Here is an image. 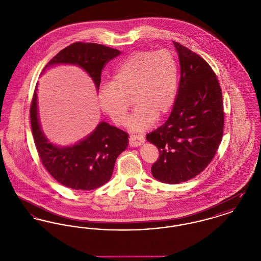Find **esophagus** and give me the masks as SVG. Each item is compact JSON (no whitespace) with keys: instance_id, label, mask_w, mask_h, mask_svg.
Segmentation results:
<instances>
[{"instance_id":"1","label":"esophagus","mask_w":261,"mask_h":261,"mask_svg":"<svg viewBox=\"0 0 261 261\" xmlns=\"http://www.w3.org/2000/svg\"><path fill=\"white\" fill-rule=\"evenodd\" d=\"M145 139L142 135H131L129 138V146L130 147H139L143 145Z\"/></svg>"}]
</instances>
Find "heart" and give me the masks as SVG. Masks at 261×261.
<instances>
[{"label": "heart", "instance_id": "heart-1", "mask_svg": "<svg viewBox=\"0 0 261 261\" xmlns=\"http://www.w3.org/2000/svg\"><path fill=\"white\" fill-rule=\"evenodd\" d=\"M178 91V65L169 50H138L120 62L112 81L99 88V108L117 125L124 124L128 99L133 95L135 110L129 117L132 131L148 130L173 107Z\"/></svg>", "mask_w": 261, "mask_h": 261}]
</instances>
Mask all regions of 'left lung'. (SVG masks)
Listing matches in <instances>:
<instances>
[{
	"instance_id": "8db88e82",
	"label": "left lung",
	"mask_w": 261,
	"mask_h": 261,
	"mask_svg": "<svg viewBox=\"0 0 261 261\" xmlns=\"http://www.w3.org/2000/svg\"><path fill=\"white\" fill-rule=\"evenodd\" d=\"M179 57L180 83L170 116L149 133L147 141L160 151L152 176L166 184L196 177L211 163L223 136L222 91L210 64L174 42Z\"/></svg>"
}]
</instances>
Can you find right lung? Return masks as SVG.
Listing matches in <instances>:
<instances>
[{
    "mask_svg": "<svg viewBox=\"0 0 261 261\" xmlns=\"http://www.w3.org/2000/svg\"><path fill=\"white\" fill-rule=\"evenodd\" d=\"M120 53L99 44L76 42L55 56L41 74L55 65L73 64L87 72L99 91L102 68ZM37 87L30 108V119L35 146L45 168L59 183L73 190L89 191L105 185L112 178L117 156L129 144L128 134L101 121L93 132L74 145H55L41 128Z\"/></svg>",
    "mask_w": 261,
    "mask_h": 261,
    "instance_id": "right-lung-1",
    "label": "right lung"
}]
</instances>
